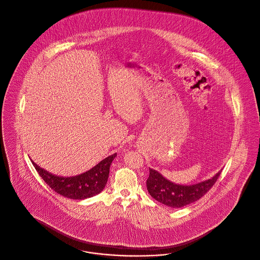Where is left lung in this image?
I'll return each instance as SVG.
<instances>
[{"instance_id": "obj_1", "label": "left lung", "mask_w": 260, "mask_h": 260, "mask_svg": "<svg viewBox=\"0 0 260 260\" xmlns=\"http://www.w3.org/2000/svg\"><path fill=\"white\" fill-rule=\"evenodd\" d=\"M221 170L213 178L194 185H178L165 179L159 172L149 168L147 191L152 198L170 208H181L202 198L216 183Z\"/></svg>"}]
</instances>
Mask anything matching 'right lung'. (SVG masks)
Masks as SVG:
<instances>
[{
  "instance_id": "add662e5",
  "label": "right lung",
  "mask_w": 260,
  "mask_h": 260,
  "mask_svg": "<svg viewBox=\"0 0 260 260\" xmlns=\"http://www.w3.org/2000/svg\"><path fill=\"white\" fill-rule=\"evenodd\" d=\"M116 155L117 153H114L113 155H110L107 158L102 160L100 163H98L89 171L72 177H61L53 175L42 169L32 160L31 162L40 177L57 194L69 199L83 200L93 197L103 191L108 181L110 166Z\"/></svg>"
}]
</instances>
